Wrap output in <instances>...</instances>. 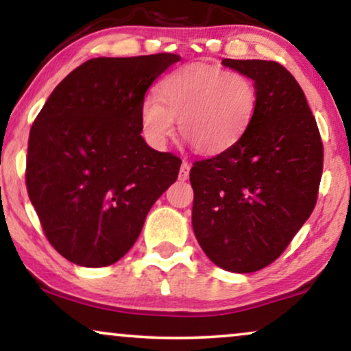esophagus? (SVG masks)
Wrapping results in <instances>:
<instances>
[{
  "label": "esophagus",
  "instance_id": "1",
  "mask_svg": "<svg viewBox=\"0 0 351 351\" xmlns=\"http://www.w3.org/2000/svg\"><path fill=\"white\" fill-rule=\"evenodd\" d=\"M189 170H191V165H189L188 162H183V163H181L178 178H180L181 181H186V180H188V178H189Z\"/></svg>",
  "mask_w": 351,
  "mask_h": 351
}]
</instances>
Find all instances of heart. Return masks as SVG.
Returning a JSON list of instances; mask_svg holds the SVG:
<instances>
[{
  "label": "heart",
  "mask_w": 351,
  "mask_h": 351,
  "mask_svg": "<svg viewBox=\"0 0 351 351\" xmlns=\"http://www.w3.org/2000/svg\"><path fill=\"white\" fill-rule=\"evenodd\" d=\"M259 94L254 81L238 71L212 64H186L158 82L157 97H145L141 126L154 147H163L178 130L191 147L217 155L245 136Z\"/></svg>",
  "instance_id": "heart-1"
}]
</instances>
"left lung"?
I'll return each mask as SVG.
<instances>
[{"instance_id":"obj_1","label":"left lung","mask_w":351,"mask_h":351,"mask_svg":"<svg viewBox=\"0 0 351 351\" xmlns=\"http://www.w3.org/2000/svg\"><path fill=\"white\" fill-rule=\"evenodd\" d=\"M259 104L237 144L193 163V228L212 263L250 274L272 264L317 202L324 145L300 84L277 61L223 60Z\"/></svg>"}]
</instances>
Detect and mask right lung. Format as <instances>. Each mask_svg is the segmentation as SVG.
Listing matches in <instances>:
<instances>
[{"instance_id": "1", "label": "right lung", "mask_w": 351, "mask_h": 351, "mask_svg": "<svg viewBox=\"0 0 351 351\" xmlns=\"http://www.w3.org/2000/svg\"><path fill=\"white\" fill-rule=\"evenodd\" d=\"M173 53L92 58L55 87L30 128L25 186L50 245L84 267L134 245L181 160L141 136L145 92Z\"/></svg>"}]
</instances>
